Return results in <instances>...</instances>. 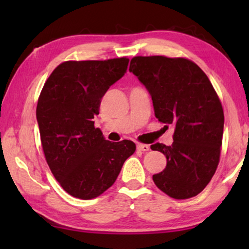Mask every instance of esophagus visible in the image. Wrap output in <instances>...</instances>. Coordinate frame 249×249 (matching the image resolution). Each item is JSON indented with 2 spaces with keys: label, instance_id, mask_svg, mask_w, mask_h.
Listing matches in <instances>:
<instances>
[{
  "label": "esophagus",
  "instance_id": "obj_1",
  "mask_svg": "<svg viewBox=\"0 0 249 249\" xmlns=\"http://www.w3.org/2000/svg\"><path fill=\"white\" fill-rule=\"evenodd\" d=\"M137 149L142 150V151H148L150 149L149 145H145V144H137Z\"/></svg>",
  "mask_w": 249,
  "mask_h": 249
}]
</instances>
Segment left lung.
Segmentation results:
<instances>
[{"label":"left lung","mask_w":249,"mask_h":249,"mask_svg":"<svg viewBox=\"0 0 249 249\" xmlns=\"http://www.w3.org/2000/svg\"><path fill=\"white\" fill-rule=\"evenodd\" d=\"M129 72L144 84L159 122L175 126L174 142L151 145L167 158L153 176L155 184L175 199L203 190L220 161L224 113L209 78L195 62L163 56L134 57Z\"/></svg>","instance_id":"left-lung-1"}]
</instances>
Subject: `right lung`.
Masks as SVG:
<instances>
[{
	"mask_svg": "<svg viewBox=\"0 0 249 249\" xmlns=\"http://www.w3.org/2000/svg\"><path fill=\"white\" fill-rule=\"evenodd\" d=\"M128 58L66 61L46 81L36 108L41 146L54 178L70 196L90 200L115 182L132 141H107L94 127L101 99L123 77Z\"/></svg>",
	"mask_w": 249,
	"mask_h": 249,
	"instance_id": "obj_1",
	"label": "right lung"
}]
</instances>
